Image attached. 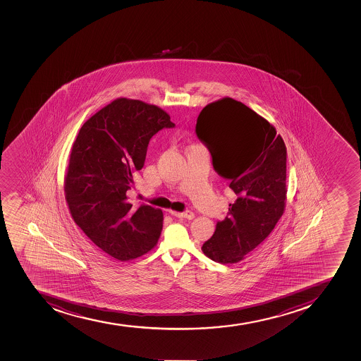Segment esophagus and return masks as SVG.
<instances>
[{
	"instance_id": "obj_1",
	"label": "esophagus",
	"mask_w": 361,
	"mask_h": 361,
	"mask_svg": "<svg viewBox=\"0 0 361 361\" xmlns=\"http://www.w3.org/2000/svg\"><path fill=\"white\" fill-rule=\"evenodd\" d=\"M171 214L174 215V216L179 217V219H188V220H192L194 219V213L190 212V210H187V212H183V213H178V212H173L171 210Z\"/></svg>"
}]
</instances>
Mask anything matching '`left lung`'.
Segmentation results:
<instances>
[{
	"mask_svg": "<svg viewBox=\"0 0 361 361\" xmlns=\"http://www.w3.org/2000/svg\"><path fill=\"white\" fill-rule=\"evenodd\" d=\"M196 134L236 195L226 219L203 243V254L235 264L271 233L284 214L286 146L274 125L231 97L203 107Z\"/></svg>",
	"mask_w": 361,
	"mask_h": 361,
	"instance_id": "8db88e82",
	"label": "left lung"
}]
</instances>
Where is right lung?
I'll use <instances>...</instances> for the list:
<instances>
[{
  "label": "right lung",
  "instance_id": "obj_1",
  "mask_svg": "<svg viewBox=\"0 0 361 361\" xmlns=\"http://www.w3.org/2000/svg\"><path fill=\"white\" fill-rule=\"evenodd\" d=\"M174 123L161 107L117 98L82 124L70 153L64 194L82 233L118 261L147 254L162 231L161 209L130 203L133 173L144 167L148 142Z\"/></svg>",
  "mask_w": 361,
  "mask_h": 361
}]
</instances>
